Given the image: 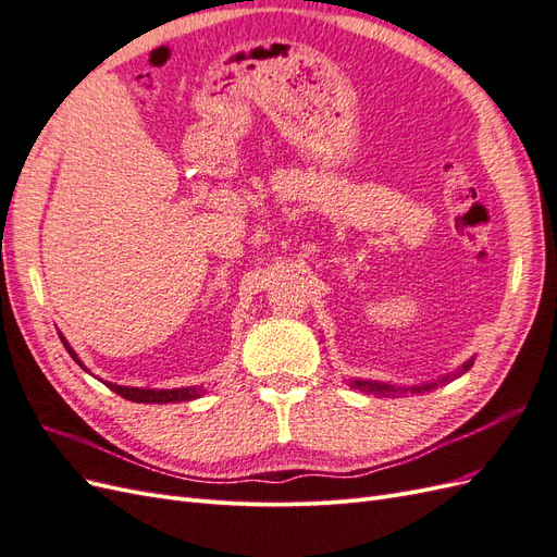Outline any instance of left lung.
<instances>
[{
  "label": "left lung",
  "mask_w": 557,
  "mask_h": 557,
  "mask_svg": "<svg viewBox=\"0 0 557 557\" xmlns=\"http://www.w3.org/2000/svg\"><path fill=\"white\" fill-rule=\"evenodd\" d=\"M471 364H474V360L465 362L462 369H458V374H448L442 381L428 383V385H416V387H397V385H385V383H376V381H352L350 385L358 387V391H362L367 395H379V397H397V395H404V393H428V391H432V387H436V385H444V383H448L453 379H458L462 372H467Z\"/></svg>",
  "instance_id": "1"
}]
</instances>
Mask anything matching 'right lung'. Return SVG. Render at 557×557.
<instances>
[{
	"label": "right lung",
	"mask_w": 557,
	"mask_h": 557,
	"mask_svg": "<svg viewBox=\"0 0 557 557\" xmlns=\"http://www.w3.org/2000/svg\"><path fill=\"white\" fill-rule=\"evenodd\" d=\"M60 342L64 344L66 352H70V356L81 364V360L76 358L74 348H72L70 344H66V339H64L62 334H60ZM81 367H83V364H81ZM107 387H111V391H113L115 395H121V397H125V399H129V401H144V404L190 401V399H195V397L201 395V387H195V385H190V387H176V391H146V387H127V385H115V383H107Z\"/></svg>",
	"instance_id": "obj_1"
}]
</instances>
